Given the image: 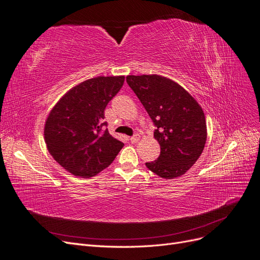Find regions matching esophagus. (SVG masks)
<instances>
[{
  "mask_svg": "<svg viewBox=\"0 0 260 260\" xmlns=\"http://www.w3.org/2000/svg\"><path fill=\"white\" fill-rule=\"evenodd\" d=\"M139 140H140V136L139 135H137V136H135V137H131L130 138V141L132 143H138L139 142Z\"/></svg>",
  "mask_w": 260,
  "mask_h": 260,
  "instance_id": "obj_1",
  "label": "esophagus"
}]
</instances>
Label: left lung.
<instances>
[{"label": "left lung", "mask_w": 260, "mask_h": 260, "mask_svg": "<svg viewBox=\"0 0 260 260\" xmlns=\"http://www.w3.org/2000/svg\"><path fill=\"white\" fill-rule=\"evenodd\" d=\"M130 88L152 118L160 155L146 167L164 179L184 175L199 159L207 140L203 108L176 81L159 75L127 76Z\"/></svg>", "instance_id": "8db88e82"}]
</instances>
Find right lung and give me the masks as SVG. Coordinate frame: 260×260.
Instances as JSON below:
<instances>
[{
  "mask_svg": "<svg viewBox=\"0 0 260 260\" xmlns=\"http://www.w3.org/2000/svg\"><path fill=\"white\" fill-rule=\"evenodd\" d=\"M124 82V76H100L77 84L62 95L46 118L49 153L70 174L91 178L107 168L123 143L102 132L104 111Z\"/></svg>",
  "mask_w": 260,
  "mask_h": 260,
  "instance_id": "obj_1",
  "label": "right lung"
}]
</instances>
